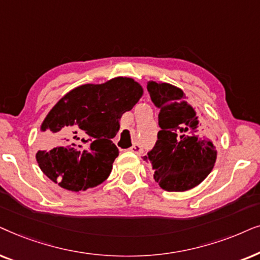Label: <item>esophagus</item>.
<instances>
[{
    "mask_svg": "<svg viewBox=\"0 0 260 260\" xmlns=\"http://www.w3.org/2000/svg\"><path fill=\"white\" fill-rule=\"evenodd\" d=\"M131 152H133V153H137V154H140L141 152H143V147H141L140 144L138 143H134L132 146H131L129 148H128Z\"/></svg>",
    "mask_w": 260,
    "mask_h": 260,
    "instance_id": "34e87169",
    "label": "esophagus"
}]
</instances>
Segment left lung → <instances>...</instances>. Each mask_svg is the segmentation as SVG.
<instances>
[{"instance_id": "1", "label": "left lung", "mask_w": 260, "mask_h": 260, "mask_svg": "<svg viewBox=\"0 0 260 260\" xmlns=\"http://www.w3.org/2000/svg\"><path fill=\"white\" fill-rule=\"evenodd\" d=\"M147 90L159 109L160 131L144 160L151 164L154 181L166 191L195 188L212 172L216 161L209 126L185 101L182 89L170 83L148 81Z\"/></svg>"}]
</instances>
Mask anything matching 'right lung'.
<instances>
[{"label":"right lung","mask_w":260,"mask_h":260,"mask_svg":"<svg viewBox=\"0 0 260 260\" xmlns=\"http://www.w3.org/2000/svg\"><path fill=\"white\" fill-rule=\"evenodd\" d=\"M143 95L140 83L129 77L70 90L40 126L41 132L57 134L37 152L40 170L69 191H84L105 182L119 155L112 139L121 116Z\"/></svg>","instance_id":"right-lung-1"}]
</instances>
